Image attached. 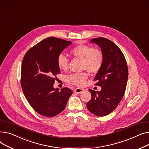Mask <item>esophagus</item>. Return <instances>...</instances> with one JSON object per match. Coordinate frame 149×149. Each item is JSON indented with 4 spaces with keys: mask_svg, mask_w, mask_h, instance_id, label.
Here are the masks:
<instances>
[{
    "mask_svg": "<svg viewBox=\"0 0 149 149\" xmlns=\"http://www.w3.org/2000/svg\"><path fill=\"white\" fill-rule=\"evenodd\" d=\"M84 91V89H82V88H75V89H74V92H75V93H77V94H81Z\"/></svg>",
    "mask_w": 149,
    "mask_h": 149,
    "instance_id": "esophagus-1",
    "label": "esophagus"
}]
</instances>
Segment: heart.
<instances>
[{
    "label": "heart",
    "mask_w": 149,
    "mask_h": 149,
    "mask_svg": "<svg viewBox=\"0 0 149 149\" xmlns=\"http://www.w3.org/2000/svg\"><path fill=\"white\" fill-rule=\"evenodd\" d=\"M70 54L79 59H82V67L89 72L97 73L102 68L104 61L103 54L98 49L86 45H79L74 47L70 50ZM58 67L63 70H67L68 68L69 61L63 54H60L57 58ZM88 78V74L85 72L75 73L68 75L67 81L76 86H82Z\"/></svg>",
    "instance_id": "b5f03b06"
}]
</instances>
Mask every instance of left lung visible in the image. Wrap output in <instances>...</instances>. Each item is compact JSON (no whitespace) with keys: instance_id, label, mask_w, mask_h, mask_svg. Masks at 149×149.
<instances>
[{"instance_id":"left-lung-1","label":"left lung","mask_w":149,"mask_h":149,"mask_svg":"<svg viewBox=\"0 0 149 149\" xmlns=\"http://www.w3.org/2000/svg\"><path fill=\"white\" fill-rule=\"evenodd\" d=\"M101 48L104 61L94 81L102 87L101 91L89 90L91 100L87 102L88 109L93 114L103 117L114 110L123 97L128 78V68L125 57L120 48L111 40L99 37L92 39Z\"/></svg>"}]
</instances>
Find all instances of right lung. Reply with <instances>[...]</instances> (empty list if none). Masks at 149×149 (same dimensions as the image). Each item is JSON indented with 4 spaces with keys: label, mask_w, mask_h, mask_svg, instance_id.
<instances>
[{
    "label": "right lung",
    "mask_w": 149,
    "mask_h": 149,
    "mask_svg": "<svg viewBox=\"0 0 149 149\" xmlns=\"http://www.w3.org/2000/svg\"><path fill=\"white\" fill-rule=\"evenodd\" d=\"M72 43L48 37L26 52L22 62L21 86L32 108L47 117H55L65 108L73 91L67 87L54 88L56 74L61 73L57 58Z\"/></svg>",
    "instance_id": "1"
}]
</instances>
